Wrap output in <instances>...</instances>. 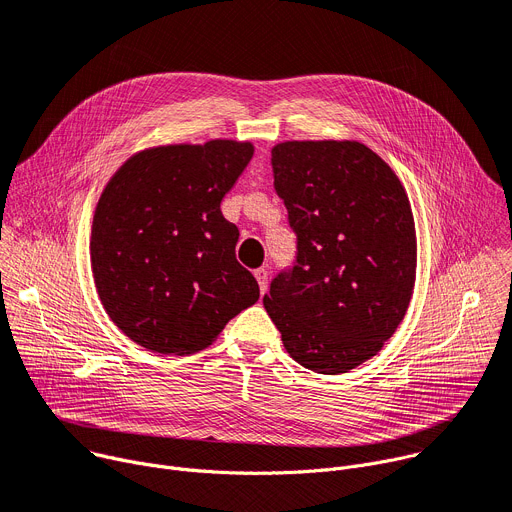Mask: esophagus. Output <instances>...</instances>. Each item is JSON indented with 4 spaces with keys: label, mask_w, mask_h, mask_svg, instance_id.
<instances>
[{
    "label": "esophagus",
    "mask_w": 512,
    "mask_h": 512,
    "mask_svg": "<svg viewBox=\"0 0 512 512\" xmlns=\"http://www.w3.org/2000/svg\"><path fill=\"white\" fill-rule=\"evenodd\" d=\"M255 280L259 284L261 294H265L267 292V271L265 269H255Z\"/></svg>",
    "instance_id": "34e87169"
}]
</instances>
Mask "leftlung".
<instances>
[{
  "label": "left lung",
  "mask_w": 512,
  "mask_h": 512,
  "mask_svg": "<svg viewBox=\"0 0 512 512\" xmlns=\"http://www.w3.org/2000/svg\"><path fill=\"white\" fill-rule=\"evenodd\" d=\"M271 165L298 257L263 306L294 361L347 374L382 351L408 310L416 280L408 194L359 141L277 143Z\"/></svg>",
  "instance_id": "1"
}]
</instances>
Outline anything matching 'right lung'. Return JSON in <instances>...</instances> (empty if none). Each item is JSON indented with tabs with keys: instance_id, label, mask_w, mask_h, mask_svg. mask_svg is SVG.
Instances as JSON below:
<instances>
[{
	"instance_id": "1",
	"label": "right lung",
	"mask_w": 512,
	"mask_h": 512,
	"mask_svg": "<svg viewBox=\"0 0 512 512\" xmlns=\"http://www.w3.org/2000/svg\"><path fill=\"white\" fill-rule=\"evenodd\" d=\"M255 147L212 138L149 147L108 179L91 222V271L116 327L155 353L190 355L259 300L220 212Z\"/></svg>"
}]
</instances>
